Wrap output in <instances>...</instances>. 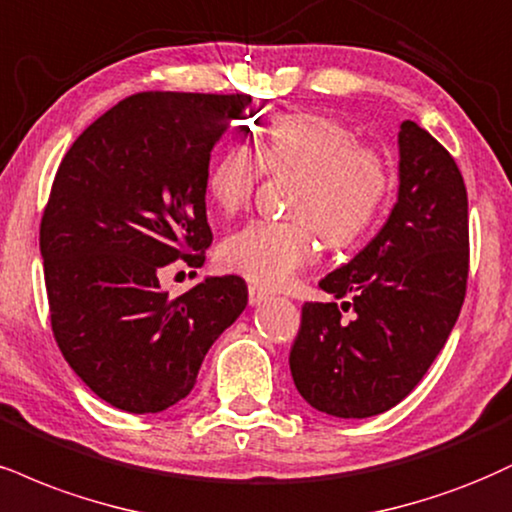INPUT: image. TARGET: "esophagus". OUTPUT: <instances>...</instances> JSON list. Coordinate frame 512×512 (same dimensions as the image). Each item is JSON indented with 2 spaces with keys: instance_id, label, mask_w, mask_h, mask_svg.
Listing matches in <instances>:
<instances>
[{
  "instance_id": "1",
  "label": "esophagus",
  "mask_w": 512,
  "mask_h": 512,
  "mask_svg": "<svg viewBox=\"0 0 512 512\" xmlns=\"http://www.w3.org/2000/svg\"><path fill=\"white\" fill-rule=\"evenodd\" d=\"M264 300H269V293L262 291L260 286H250L248 288V303L250 305H260Z\"/></svg>"
}]
</instances>
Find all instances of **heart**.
<instances>
[{"mask_svg":"<svg viewBox=\"0 0 512 512\" xmlns=\"http://www.w3.org/2000/svg\"><path fill=\"white\" fill-rule=\"evenodd\" d=\"M260 171L293 174L286 221H252L219 245V264L257 286L281 288L317 255L315 231L343 248L372 229L391 188L381 152L317 114H281L252 147L231 145L207 171V200L224 217L250 202Z\"/></svg>","mask_w":512,"mask_h":512,"instance_id":"1","label":"heart"}]
</instances>
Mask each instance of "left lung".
Listing matches in <instances>:
<instances>
[{"label":"left lung","mask_w":512,"mask_h":512,"mask_svg":"<svg viewBox=\"0 0 512 512\" xmlns=\"http://www.w3.org/2000/svg\"><path fill=\"white\" fill-rule=\"evenodd\" d=\"M398 200L381 231L305 303L291 348L295 389L343 420L391 410L446 346L470 269L467 190L455 159L415 121L398 131ZM353 306L356 315L342 313ZM344 311L341 313L340 310Z\"/></svg>","instance_id":"left-lung-1"}]
</instances>
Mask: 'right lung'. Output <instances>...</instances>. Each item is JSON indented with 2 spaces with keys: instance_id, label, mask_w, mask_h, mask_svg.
Segmentation results:
<instances>
[{
  "instance_id": "obj_1",
  "label": "right lung",
  "mask_w": 512,
  "mask_h": 512,
  "mask_svg": "<svg viewBox=\"0 0 512 512\" xmlns=\"http://www.w3.org/2000/svg\"><path fill=\"white\" fill-rule=\"evenodd\" d=\"M250 102L138 92L61 159L40 224L49 317L73 372L114 408L145 415L186 398L248 305L240 276H207L169 298L159 269L205 262L209 155Z\"/></svg>"
}]
</instances>
